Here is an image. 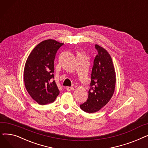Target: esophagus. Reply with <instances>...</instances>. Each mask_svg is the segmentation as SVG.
<instances>
[{
	"label": "esophagus",
	"mask_w": 148,
	"mask_h": 148,
	"mask_svg": "<svg viewBox=\"0 0 148 148\" xmlns=\"http://www.w3.org/2000/svg\"><path fill=\"white\" fill-rule=\"evenodd\" d=\"M66 90L68 91H71V90H74V88L73 87H69V86H68V87L66 88Z\"/></svg>",
	"instance_id": "1"
}]
</instances>
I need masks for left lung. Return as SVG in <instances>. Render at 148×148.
I'll return each instance as SVG.
<instances>
[{"label": "left lung", "instance_id": "left-lung-1", "mask_svg": "<svg viewBox=\"0 0 148 148\" xmlns=\"http://www.w3.org/2000/svg\"><path fill=\"white\" fill-rule=\"evenodd\" d=\"M95 49L98 54L92 70L88 98L86 102L80 105L82 110L89 113L99 111L109 102L116 85L115 69L110 54L97 44Z\"/></svg>", "mask_w": 148, "mask_h": 148}]
</instances>
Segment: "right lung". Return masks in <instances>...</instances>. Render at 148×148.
Masks as SVG:
<instances>
[{"label": "right lung", "instance_id": "obj_1", "mask_svg": "<svg viewBox=\"0 0 148 148\" xmlns=\"http://www.w3.org/2000/svg\"><path fill=\"white\" fill-rule=\"evenodd\" d=\"M64 43L47 40L31 51L24 69V81L30 96L40 105L53 103L59 94L54 79V60Z\"/></svg>", "mask_w": 148, "mask_h": 148}]
</instances>
